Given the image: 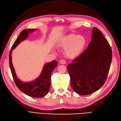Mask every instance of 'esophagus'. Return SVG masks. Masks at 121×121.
Instances as JSON below:
<instances>
[{
	"label": "esophagus",
	"instance_id": "1",
	"mask_svg": "<svg viewBox=\"0 0 121 121\" xmlns=\"http://www.w3.org/2000/svg\"><path fill=\"white\" fill-rule=\"evenodd\" d=\"M60 63L62 64H66V61L64 60H61L60 61Z\"/></svg>",
	"mask_w": 121,
	"mask_h": 121
}]
</instances>
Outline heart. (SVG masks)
<instances>
[{
    "mask_svg": "<svg viewBox=\"0 0 121 121\" xmlns=\"http://www.w3.org/2000/svg\"><path fill=\"white\" fill-rule=\"evenodd\" d=\"M86 39L82 36L69 34L62 38L58 44L60 48L66 49L68 58H74L79 56L86 45Z\"/></svg>",
    "mask_w": 121,
    "mask_h": 121,
    "instance_id": "1",
    "label": "heart"
}]
</instances>
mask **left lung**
Here are the masks:
<instances>
[{
	"instance_id": "1",
	"label": "left lung",
	"mask_w": 121,
	"mask_h": 121,
	"mask_svg": "<svg viewBox=\"0 0 121 121\" xmlns=\"http://www.w3.org/2000/svg\"><path fill=\"white\" fill-rule=\"evenodd\" d=\"M112 59V51L108 41L94 27L87 49L67 66L73 91L85 95L99 90L106 81Z\"/></svg>"
}]
</instances>
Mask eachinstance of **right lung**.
<instances>
[{
    "label": "right lung",
    "mask_w": 121,
    "mask_h": 121,
    "mask_svg": "<svg viewBox=\"0 0 121 121\" xmlns=\"http://www.w3.org/2000/svg\"><path fill=\"white\" fill-rule=\"evenodd\" d=\"M36 29L24 30L19 34L13 43L9 52V65L15 83L20 91L26 95L33 97L40 98L45 96L49 91L51 85V76L53 70L57 65V62L52 61L44 65L40 75L36 79L29 82H25L18 79L15 74L12 63L11 53L13 50L22 41L28 37L30 33L36 30Z\"/></svg>",
    "instance_id": "right-lung-1"
}]
</instances>
